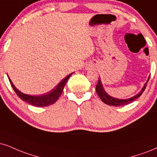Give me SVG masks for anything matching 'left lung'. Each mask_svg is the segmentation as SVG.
<instances>
[{
  "label": "left lung",
  "instance_id": "8db88e82",
  "mask_svg": "<svg viewBox=\"0 0 157 157\" xmlns=\"http://www.w3.org/2000/svg\"><path fill=\"white\" fill-rule=\"evenodd\" d=\"M149 77H150V76L148 77L147 81H146V83H145L144 87H143L140 92L138 93V94L135 95L134 96H132V97H131V98H129L120 99V98H114V97L109 96V95L108 93L105 91L100 77H99L98 82L96 85V90L97 94L98 95L99 98L101 99V101L104 103V104H106L107 105H109V106H124V105H128L129 104H130V103L134 101L136 99L139 98V97L141 96L143 92H144V90L146 88V85H147V83L148 82V80H149Z\"/></svg>",
  "mask_w": 157,
  "mask_h": 157
}]
</instances>
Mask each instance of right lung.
<instances>
[{
  "label": "right lung",
  "mask_w": 157,
  "mask_h": 157,
  "mask_svg": "<svg viewBox=\"0 0 157 157\" xmlns=\"http://www.w3.org/2000/svg\"><path fill=\"white\" fill-rule=\"evenodd\" d=\"M73 73H71L67 75V76L65 77V78L63 79L54 88H53L52 90L49 91L48 93H45V94L40 95V96H31V95L25 94V93H23L21 92L20 90H19L18 89L16 88L15 85L13 84L12 81L11 80V79L9 77V80L11 82V86L13 89V90L15 91V93H17L18 96L20 98L21 100L25 101L27 104L33 105L34 106H37V107H44V106H48L50 105L54 104V103L58 100L59 97H60L61 94L63 92V90H64V88L66 85L67 81H68V79L70 77L71 75H72Z\"/></svg>",
  "instance_id": "add662e5"
}]
</instances>
